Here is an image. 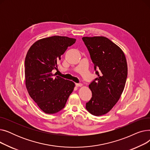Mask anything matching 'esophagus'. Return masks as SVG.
<instances>
[{
    "instance_id": "34e87169",
    "label": "esophagus",
    "mask_w": 150,
    "mask_h": 150,
    "mask_svg": "<svg viewBox=\"0 0 150 150\" xmlns=\"http://www.w3.org/2000/svg\"><path fill=\"white\" fill-rule=\"evenodd\" d=\"M75 85H76V86H77V87H81V86H83V84H81V83H76Z\"/></svg>"
}]
</instances>
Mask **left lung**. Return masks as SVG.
<instances>
[{
	"mask_svg": "<svg viewBox=\"0 0 150 150\" xmlns=\"http://www.w3.org/2000/svg\"><path fill=\"white\" fill-rule=\"evenodd\" d=\"M98 75L89 85L92 97L86 108L91 114H106L117 103L124 90L127 62L120 47L103 36L83 37Z\"/></svg>",
	"mask_w": 150,
	"mask_h": 150,
	"instance_id": "obj_1",
	"label": "left lung"
}]
</instances>
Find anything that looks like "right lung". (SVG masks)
<instances>
[{"label":"right lung","instance_id":"right-lung-1","mask_svg":"<svg viewBox=\"0 0 150 150\" xmlns=\"http://www.w3.org/2000/svg\"><path fill=\"white\" fill-rule=\"evenodd\" d=\"M74 38L53 36L35 42L25 59V86L30 96L43 112L54 114L64 108L75 83L53 74L58 62Z\"/></svg>","mask_w":150,"mask_h":150}]
</instances>
